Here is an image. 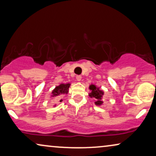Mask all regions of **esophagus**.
<instances>
[{
  "mask_svg": "<svg viewBox=\"0 0 156 156\" xmlns=\"http://www.w3.org/2000/svg\"><path fill=\"white\" fill-rule=\"evenodd\" d=\"M76 80L78 81V82H80L81 80H82V76L81 75H77L76 76Z\"/></svg>",
  "mask_w": 156,
  "mask_h": 156,
  "instance_id": "obj_1",
  "label": "esophagus"
}]
</instances>
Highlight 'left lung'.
Segmentation results:
<instances>
[{
  "mask_svg": "<svg viewBox=\"0 0 156 156\" xmlns=\"http://www.w3.org/2000/svg\"><path fill=\"white\" fill-rule=\"evenodd\" d=\"M89 89L91 91V92L89 94V97L91 98H94L96 99L95 104L97 105H101L103 103L102 101V97L104 96V91H101V89H99V88H97L95 85L91 84L89 86Z\"/></svg>",
  "mask_w": 156,
  "mask_h": 156,
  "instance_id": "1",
  "label": "left lung"
}]
</instances>
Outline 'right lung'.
I'll list each match as a JSON object with an SVG mask.
<instances>
[{
    "label": "right lung",
    "instance_id": "add662e5",
    "mask_svg": "<svg viewBox=\"0 0 156 156\" xmlns=\"http://www.w3.org/2000/svg\"><path fill=\"white\" fill-rule=\"evenodd\" d=\"M70 86V84H61L59 86L56 87L54 90L52 91V97H60L62 94L68 93V89ZM62 100H60L59 101H62Z\"/></svg>",
    "mask_w": 156,
    "mask_h": 156
}]
</instances>
